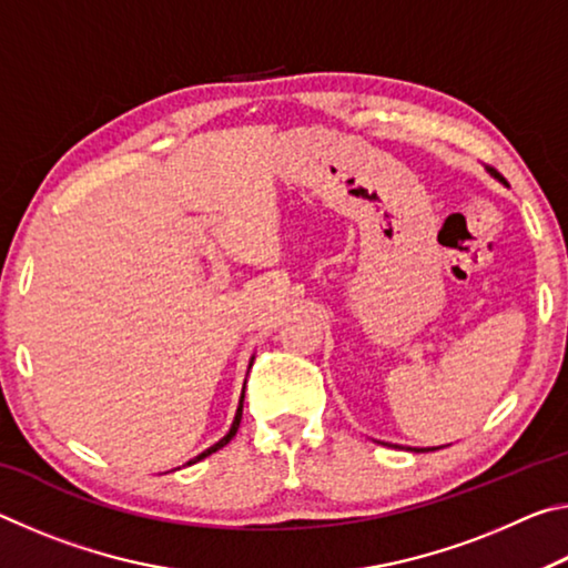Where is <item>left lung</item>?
<instances>
[{
	"label": "left lung",
	"mask_w": 568,
	"mask_h": 568,
	"mask_svg": "<svg viewBox=\"0 0 568 568\" xmlns=\"http://www.w3.org/2000/svg\"><path fill=\"white\" fill-rule=\"evenodd\" d=\"M491 175H494V178H498L494 170H491ZM498 180H501V178H498ZM438 448H440V446H438ZM408 450H416V454H423V450H436V446H434V448H408Z\"/></svg>",
	"instance_id": "8db88e82"
}]
</instances>
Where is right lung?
<instances>
[{
  "label": "right lung",
  "instance_id": "right-lung-1",
  "mask_svg": "<svg viewBox=\"0 0 568 568\" xmlns=\"http://www.w3.org/2000/svg\"><path fill=\"white\" fill-rule=\"evenodd\" d=\"M253 361H255V355L253 358H250V363H247V373H250V368H253ZM243 400H245V383H243V393H240V403H237V410H235V418H233V426H230V430L227 434L217 440V444H213L210 448H205L203 454H197L195 458H190L187 460V466H192V464H197V460H203V458H207L210 454H215V450H220L223 446H227L230 440H233V436L237 434V428H240V418H243Z\"/></svg>",
  "mask_w": 568,
  "mask_h": 568
}]
</instances>
